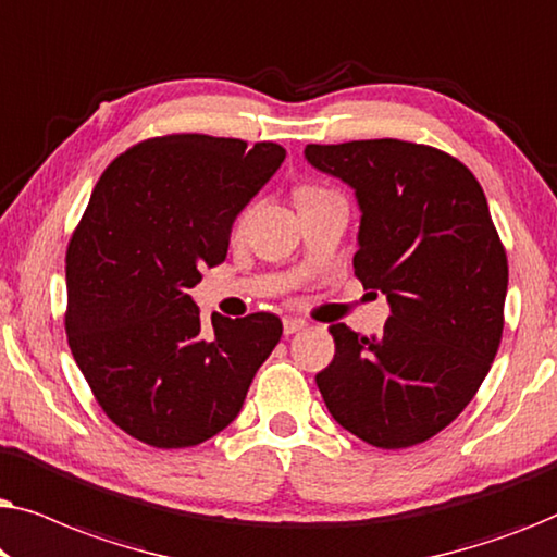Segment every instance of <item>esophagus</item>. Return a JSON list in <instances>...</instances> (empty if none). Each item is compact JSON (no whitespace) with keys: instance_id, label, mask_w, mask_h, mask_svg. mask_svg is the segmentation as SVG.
<instances>
[{"instance_id":"34e87169","label":"esophagus","mask_w":557,"mask_h":557,"mask_svg":"<svg viewBox=\"0 0 557 557\" xmlns=\"http://www.w3.org/2000/svg\"><path fill=\"white\" fill-rule=\"evenodd\" d=\"M304 326H307V322H304V319H296V317H288V319H284V334H286V337H288V334L301 332Z\"/></svg>"}]
</instances>
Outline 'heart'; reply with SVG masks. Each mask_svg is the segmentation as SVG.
I'll return each instance as SVG.
<instances>
[{
  "label": "heart",
  "instance_id": "heart-1",
  "mask_svg": "<svg viewBox=\"0 0 557 557\" xmlns=\"http://www.w3.org/2000/svg\"><path fill=\"white\" fill-rule=\"evenodd\" d=\"M322 193H324V189H319V187H299V189H296V202L311 200V197H317Z\"/></svg>",
  "mask_w": 557,
  "mask_h": 557
}]
</instances>
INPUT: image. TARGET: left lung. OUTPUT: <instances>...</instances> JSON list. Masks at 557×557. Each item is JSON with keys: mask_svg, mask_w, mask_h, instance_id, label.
<instances>
[{"mask_svg": "<svg viewBox=\"0 0 557 557\" xmlns=\"http://www.w3.org/2000/svg\"><path fill=\"white\" fill-rule=\"evenodd\" d=\"M304 157L355 189V273L391 304L380 337L330 326L319 393L357 438L416 446L469 406L502 339L507 256L484 189L459 159L400 139L309 144Z\"/></svg>", "mask_w": 557, "mask_h": 557, "instance_id": "left-lung-1", "label": "left lung"}]
</instances>
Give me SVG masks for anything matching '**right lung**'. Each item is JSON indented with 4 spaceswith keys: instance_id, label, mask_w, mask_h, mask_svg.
Here are the masks:
<instances>
[{
    "instance_id": "obj_1",
    "label": "right lung",
    "mask_w": 557,
    "mask_h": 557,
    "mask_svg": "<svg viewBox=\"0 0 557 557\" xmlns=\"http://www.w3.org/2000/svg\"><path fill=\"white\" fill-rule=\"evenodd\" d=\"M286 149L273 141L172 134L101 174L65 256L67 345L103 413L157 448L208 441L238 418L281 319L212 314L189 288L225 261L235 218Z\"/></svg>"
}]
</instances>
